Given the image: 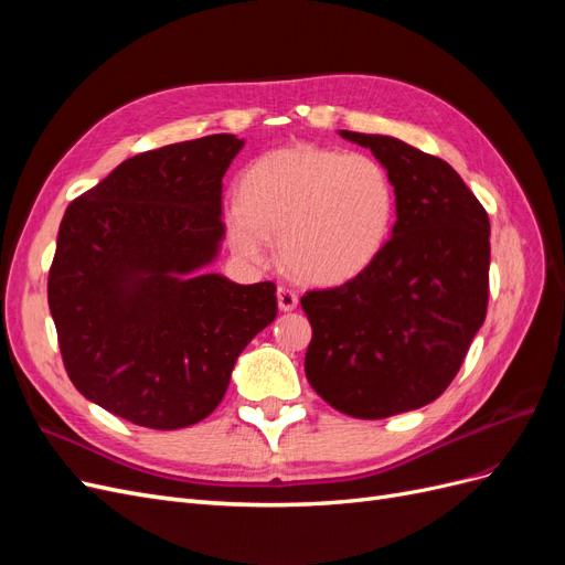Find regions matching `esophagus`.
<instances>
[{
	"mask_svg": "<svg viewBox=\"0 0 565 565\" xmlns=\"http://www.w3.org/2000/svg\"><path fill=\"white\" fill-rule=\"evenodd\" d=\"M297 303H299V297H297L295 289L278 287V309H280V311H285V313H287V311H295Z\"/></svg>",
	"mask_w": 565,
	"mask_h": 565,
	"instance_id": "1",
	"label": "esophagus"
}]
</instances>
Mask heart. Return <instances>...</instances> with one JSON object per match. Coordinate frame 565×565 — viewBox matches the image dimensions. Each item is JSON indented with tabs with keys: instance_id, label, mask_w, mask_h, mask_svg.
Instances as JSON below:
<instances>
[{
	"instance_id": "obj_1",
	"label": "heart",
	"mask_w": 565,
	"mask_h": 565,
	"mask_svg": "<svg viewBox=\"0 0 565 565\" xmlns=\"http://www.w3.org/2000/svg\"><path fill=\"white\" fill-rule=\"evenodd\" d=\"M393 216L396 191L377 160L292 143L245 169L226 235L231 249L252 264H262L268 237H278V259L295 278L341 285L382 254Z\"/></svg>"
}]
</instances>
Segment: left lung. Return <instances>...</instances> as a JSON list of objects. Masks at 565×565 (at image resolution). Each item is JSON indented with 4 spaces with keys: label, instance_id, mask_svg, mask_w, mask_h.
Segmentation results:
<instances>
[{
    "label": "left lung",
    "instance_id": "obj_1",
    "mask_svg": "<svg viewBox=\"0 0 565 565\" xmlns=\"http://www.w3.org/2000/svg\"><path fill=\"white\" fill-rule=\"evenodd\" d=\"M339 136L386 169L396 224L361 276L301 297L313 328L303 367L339 413L384 419L455 380L488 311L490 221L446 160L384 134Z\"/></svg>",
    "mask_w": 565,
    "mask_h": 565
}]
</instances>
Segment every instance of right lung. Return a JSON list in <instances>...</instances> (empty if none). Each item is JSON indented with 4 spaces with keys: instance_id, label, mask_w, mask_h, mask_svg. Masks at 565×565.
I'll return each instance as SVG.
<instances>
[{
    "instance_id": "obj_1",
    "label": "right lung",
    "mask_w": 565,
    "mask_h": 565,
    "mask_svg": "<svg viewBox=\"0 0 565 565\" xmlns=\"http://www.w3.org/2000/svg\"><path fill=\"white\" fill-rule=\"evenodd\" d=\"M233 134L125 160L79 195L58 228L49 311L84 398L148 429L214 413L237 355L276 320V285H237L216 262L221 179Z\"/></svg>"
}]
</instances>
